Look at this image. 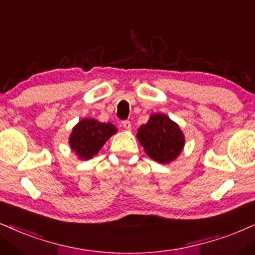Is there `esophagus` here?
Returning <instances> with one entry per match:
<instances>
[{
  "label": "esophagus",
  "instance_id": "1",
  "mask_svg": "<svg viewBox=\"0 0 255 255\" xmlns=\"http://www.w3.org/2000/svg\"><path fill=\"white\" fill-rule=\"evenodd\" d=\"M122 127H124V128H125V129H127V130H129V129H131V124H130V121L126 120V121H124V122H122Z\"/></svg>",
  "mask_w": 255,
  "mask_h": 255
}]
</instances>
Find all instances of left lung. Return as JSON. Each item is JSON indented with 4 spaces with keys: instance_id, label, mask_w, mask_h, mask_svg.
Returning <instances> with one entry per match:
<instances>
[{
    "instance_id": "left-lung-1",
    "label": "left lung",
    "mask_w": 255,
    "mask_h": 255,
    "mask_svg": "<svg viewBox=\"0 0 255 255\" xmlns=\"http://www.w3.org/2000/svg\"><path fill=\"white\" fill-rule=\"evenodd\" d=\"M136 137L147 155L159 163L178 159L186 142L179 125L161 113L150 114L147 124L137 129Z\"/></svg>"
}]
</instances>
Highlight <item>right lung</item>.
<instances>
[{
    "label": "right lung",
    "instance_id": "right-lung-1",
    "mask_svg": "<svg viewBox=\"0 0 255 255\" xmlns=\"http://www.w3.org/2000/svg\"><path fill=\"white\" fill-rule=\"evenodd\" d=\"M115 133H118V128L113 124L100 122L95 119H82L74 126L69 135L70 149L75 151L80 160H89Z\"/></svg>",
    "mask_w": 255,
    "mask_h": 255
}]
</instances>
